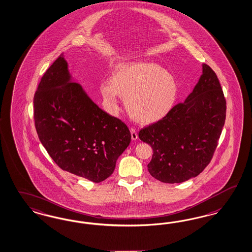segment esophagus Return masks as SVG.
<instances>
[{
    "instance_id": "1",
    "label": "esophagus",
    "mask_w": 252,
    "mask_h": 252,
    "mask_svg": "<svg viewBox=\"0 0 252 252\" xmlns=\"http://www.w3.org/2000/svg\"><path fill=\"white\" fill-rule=\"evenodd\" d=\"M130 132L132 140H136V139H138V138H139V135H138V131H137V129H136V128H134V127H131Z\"/></svg>"
}]
</instances>
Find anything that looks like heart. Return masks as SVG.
<instances>
[{"label":"heart","instance_id":"b5f03b06","mask_svg":"<svg viewBox=\"0 0 252 252\" xmlns=\"http://www.w3.org/2000/svg\"><path fill=\"white\" fill-rule=\"evenodd\" d=\"M105 100L113 111L118 110L120 95L132 116L140 123L163 118L173 107L178 83L173 74L154 62H134L123 65L113 77L100 85Z\"/></svg>","mask_w":252,"mask_h":252}]
</instances>
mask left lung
Instances as JSON below:
<instances>
[{"instance_id": "obj_1", "label": "left lung", "mask_w": 252, "mask_h": 252, "mask_svg": "<svg viewBox=\"0 0 252 252\" xmlns=\"http://www.w3.org/2000/svg\"><path fill=\"white\" fill-rule=\"evenodd\" d=\"M198 83L183 103L139 132L153 148L150 174L165 183L198 176L209 164L224 126L226 100L216 73L207 64Z\"/></svg>"}]
</instances>
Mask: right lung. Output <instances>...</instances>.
I'll return each instance as SVG.
<instances>
[{"label": "right lung", "instance_id": "right-lung-1", "mask_svg": "<svg viewBox=\"0 0 252 252\" xmlns=\"http://www.w3.org/2000/svg\"><path fill=\"white\" fill-rule=\"evenodd\" d=\"M33 104L38 137L61 169L96 183L113 174L130 131L73 80L63 54L41 79Z\"/></svg>", "mask_w": 252, "mask_h": 252}]
</instances>
